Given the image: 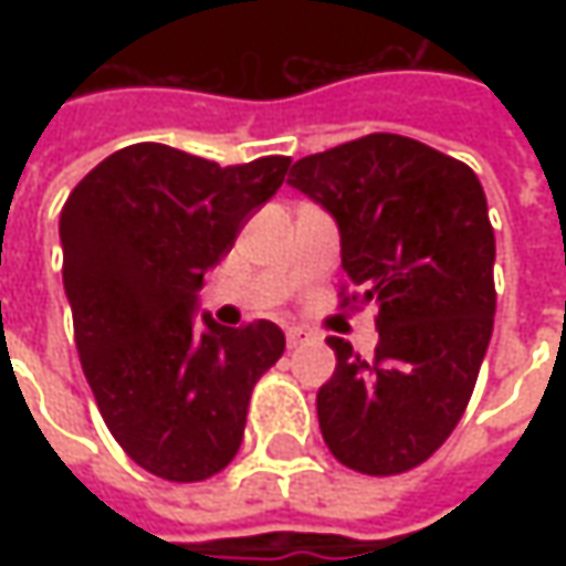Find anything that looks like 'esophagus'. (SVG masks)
I'll return each instance as SVG.
<instances>
[{
  "instance_id": "1",
  "label": "esophagus",
  "mask_w": 566,
  "mask_h": 566,
  "mask_svg": "<svg viewBox=\"0 0 566 566\" xmlns=\"http://www.w3.org/2000/svg\"><path fill=\"white\" fill-rule=\"evenodd\" d=\"M308 339H312V334H308V331H305V327H286V343H290V346H302V343H308Z\"/></svg>"
}]
</instances>
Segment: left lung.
<instances>
[{
    "label": "left lung",
    "mask_w": 566,
    "mask_h": 566,
    "mask_svg": "<svg viewBox=\"0 0 566 566\" xmlns=\"http://www.w3.org/2000/svg\"><path fill=\"white\" fill-rule=\"evenodd\" d=\"M290 186L337 220L343 271L378 308L371 361L327 339L337 368L317 390L324 444L365 475L416 469L460 422L494 327L482 182L428 144L378 132L295 160Z\"/></svg>",
    "instance_id": "left-lung-1"
}]
</instances>
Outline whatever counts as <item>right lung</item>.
Returning a JSON list of instances; mask_svg holds the SVG:
<instances>
[{
	"mask_svg": "<svg viewBox=\"0 0 566 566\" xmlns=\"http://www.w3.org/2000/svg\"><path fill=\"white\" fill-rule=\"evenodd\" d=\"M286 169L290 157L220 166L144 142L94 166L62 207V283L84 378L122 450L166 482L232 463L251 390L286 349L273 321L195 324L205 273Z\"/></svg>",
	"mask_w": 566,
	"mask_h": 566,
	"instance_id": "add662e5",
	"label": "right lung"
}]
</instances>
